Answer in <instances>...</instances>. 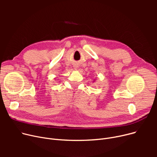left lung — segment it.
<instances>
[{
	"label": "left lung",
	"mask_w": 157,
	"mask_h": 157,
	"mask_svg": "<svg viewBox=\"0 0 157 157\" xmlns=\"http://www.w3.org/2000/svg\"><path fill=\"white\" fill-rule=\"evenodd\" d=\"M94 81H95V80H94Z\"/></svg>",
	"instance_id": "left-lung-1"
}]
</instances>
